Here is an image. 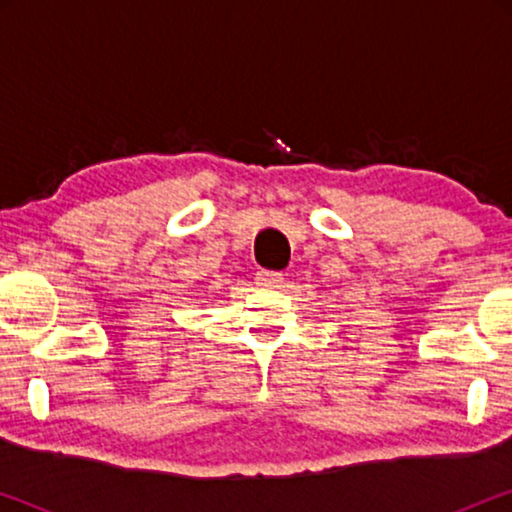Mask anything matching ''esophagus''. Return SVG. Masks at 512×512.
Here are the masks:
<instances>
[{
    "instance_id": "1",
    "label": "esophagus",
    "mask_w": 512,
    "mask_h": 512,
    "mask_svg": "<svg viewBox=\"0 0 512 512\" xmlns=\"http://www.w3.org/2000/svg\"><path fill=\"white\" fill-rule=\"evenodd\" d=\"M284 282V275L277 270H258L256 272V284L261 286V289H275Z\"/></svg>"
}]
</instances>
